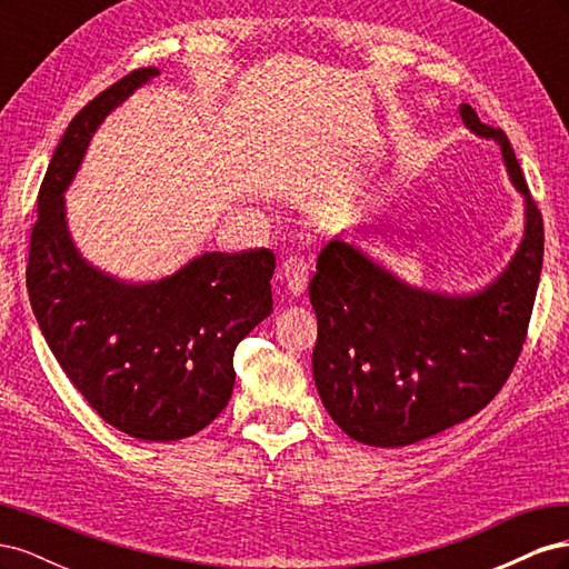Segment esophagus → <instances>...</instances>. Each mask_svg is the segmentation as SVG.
<instances>
[{"label": "esophagus", "instance_id": "obj_1", "mask_svg": "<svg viewBox=\"0 0 569 569\" xmlns=\"http://www.w3.org/2000/svg\"><path fill=\"white\" fill-rule=\"evenodd\" d=\"M280 278L287 287V291L291 297H299L306 291V284H308V263L306 258L301 256H289L287 261L282 263V270H280Z\"/></svg>", "mask_w": 569, "mask_h": 569}]
</instances>
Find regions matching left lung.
I'll return each mask as SVG.
<instances>
[{
    "label": "left lung",
    "instance_id": "8db88e82",
    "mask_svg": "<svg viewBox=\"0 0 569 569\" xmlns=\"http://www.w3.org/2000/svg\"><path fill=\"white\" fill-rule=\"evenodd\" d=\"M465 128L498 142L525 197V234L508 268L472 295L412 287L335 237L308 297L318 316L313 380L351 439L396 449L472 418L510 377L537 299L543 220L503 130L460 104Z\"/></svg>",
    "mask_w": 569,
    "mask_h": 569
}]
</instances>
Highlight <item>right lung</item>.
<instances>
[{
  "label": "right lung",
  "instance_id": "obj_1",
  "mask_svg": "<svg viewBox=\"0 0 569 569\" xmlns=\"http://www.w3.org/2000/svg\"><path fill=\"white\" fill-rule=\"evenodd\" d=\"M159 68H137L66 128L38 194L28 297L68 380L101 420L142 441H178L211 425L234 387L237 343L272 311L268 249L206 251L159 282H123L88 263L63 192L92 134Z\"/></svg>",
  "mask_w": 569,
  "mask_h": 569
}]
</instances>
